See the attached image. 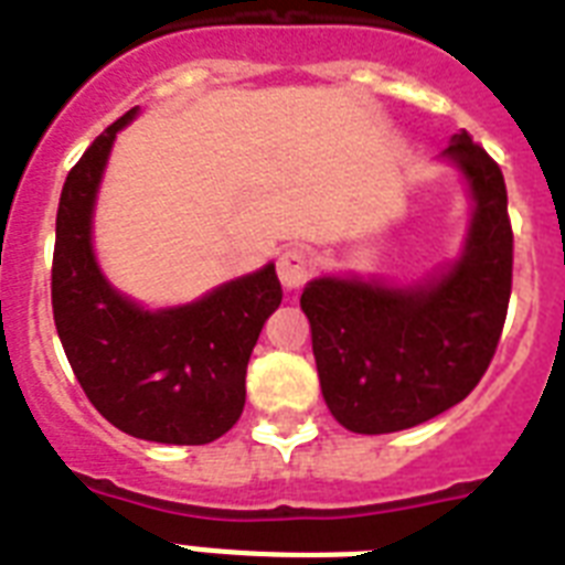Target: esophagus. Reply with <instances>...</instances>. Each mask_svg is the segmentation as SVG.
Wrapping results in <instances>:
<instances>
[{"instance_id":"1","label":"esophagus","mask_w":565,"mask_h":565,"mask_svg":"<svg viewBox=\"0 0 565 565\" xmlns=\"http://www.w3.org/2000/svg\"><path fill=\"white\" fill-rule=\"evenodd\" d=\"M278 278H281V287L287 292H296L301 284L310 278V260L305 252L299 248H290L278 257Z\"/></svg>"}]
</instances>
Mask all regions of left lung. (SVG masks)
I'll use <instances>...</instances> for the list:
<instances>
[{"label":"left lung","instance_id":"obj_1","mask_svg":"<svg viewBox=\"0 0 565 565\" xmlns=\"http://www.w3.org/2000/svg\"><path fill=\"white\" fill-rule=\"evenodd\" d=\"M443 161L472 204L457 257L413 281L319 275L301 290L322 398L354 434H393L455 407L499 345L513 278L504 175L466 131Z\"/></svg>","mask_w":565,"mask_h":565}]
</instances>
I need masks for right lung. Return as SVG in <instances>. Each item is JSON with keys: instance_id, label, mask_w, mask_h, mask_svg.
<instances>
[{"instance_id": "obj_1", "label": "right lung", "mask_w": 565, "mask_h": 565, "mask_svg": "<svg viewBox=\"0 0 565 565\" xmlns=\"http://www.w3.org/2000/svg\"><path fill=\"white\" fill-rule=\"evenodd\" d=\"M105 128L61 190L52 260V310L66 361L93 407L137 439L204 446L246 404V366L260 328L281 305L275 264L172 308H146L105 278L93 216L110 149L137 117Z\"/></svg>"}]
</instances>
